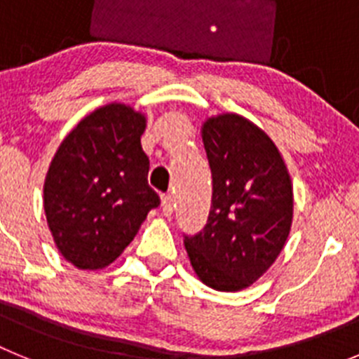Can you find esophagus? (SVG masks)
<instances>
[{"mask_svg": "<svg viewBox=\"0 0 359 359\" xmlns=\"http://www.w3.org/2000/svg\"><path fill=\"white\" fill-rule=\"evenodd\" d=\"M172 210H174V199L170 194H163V198H161V212H163V215H172Z\"/></svg>", "mask_w": 359, "mask_h": 359, "instance_id": "esophagus-1", "label": "esophagus"}]
</instances>
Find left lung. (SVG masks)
Instances as JSON below:
<instances>
[{"label":"left lung","mask_w":359,"mask_h":359,"mask_svg":"<svg viewBox=\"0 0 359 359\" xmlns=\"http://www.w3.org/2000/svg\"><path fill=\"white\" fill-rule=\"evenodd\" d=\"M203 144L212 170V207L203 230L183 243L203 284L241 291L268 271L290 236V172L269 136L233 113L203 123Z\"/></svg>","instance_id":"1"}]
</instances>
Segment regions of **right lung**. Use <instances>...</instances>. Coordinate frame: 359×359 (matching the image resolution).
<instances>
[{
  "label": "right lung",
  "mask_w": 359,
  "mask_h": 359,
  "mask_svg": "<svg viewBox=\"0 0 359 359\" xmlns=\"http://www.w3.org/2000/svg\"><path fill=\"white\" fill-rule=\"evenodd\" d=\"M145 116L107 104L57 149L44 180V212L57 250L79 269L106 268L135 239L160 196L140 144Z\"/></svg>",
  "instance_id": "right-lung-1"
}]
</instances>
